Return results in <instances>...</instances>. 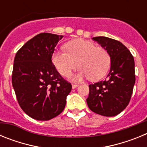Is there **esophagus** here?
I'll return each instance as SVG.
<instances>
[{
	"instance_id": "obj_1",
	"label": "esophagus",
	"mask_w": 147,
	"mask_h": 147,
	"mask_svg": "<svg viewBox=\"0 0 147 147\" xmlns=\"http://www.w3.org/2000/svg\"><path fill=\"white\" fill-rule=\"evenodd\" d=\"M78 86H79V85H77V84H73V85H72V88H73V89H74V88H77Z\"/></svg>"
}]
</instances>
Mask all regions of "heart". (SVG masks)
<instances>
[{
	"mask_svg": "<svg viewBox=\"0 0 147 147\" xmlns=\"http://www.w3.org/2000/svg\"><path fill=\"white\" fill-rule=\"evenodd\" d=\"M67 52L55 51L52 54L53 64L63 76H69L79 67L81 69L73 76L74 81L85 78L98 80L106 75L110 67V56L106 49L85 40H75L65 45Z\"/></svg>",
	"mask_w": 147,
	"mask_h": 147,
	"instance_id": "obj_1",
	"label": "heart"
}]
</instances>
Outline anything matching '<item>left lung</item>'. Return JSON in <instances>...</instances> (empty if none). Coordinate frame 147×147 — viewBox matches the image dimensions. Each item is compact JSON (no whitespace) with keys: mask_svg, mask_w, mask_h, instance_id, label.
Segmentation results:
<instances>
[{"mask_svg":"<svg viewBox=\"0 0 147 147\" xmlns=\"http://www.w3.org/2000/svg\"><path fill=\"white\" fill-rule=\"evenodd\" d=\"M110 56L107 78L89 85L88 107L104 116H115L129 104L136 82L134 58L125 45L106 37H93Z\"/></svg>","mask_w":147,"mask_h":147,"instance_id":"left-lung-1","label":"left lung"}]
</instances>
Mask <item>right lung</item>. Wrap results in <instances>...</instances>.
<instances>
[{
    "instance_id": "1",
    "label": "right lung",
    "mask_w": 147,
    "mask_h": 147,
    "mask_svg": "<svg viewBox=\"0 0 147 147\" xmlns=\"http://www.w3.org/2000/svg\"><path fill=\"white\" fill-rule=\"evenodd\" d=\"M62 35L41 33L29 40L15 55L12 86L22 110L31 118L48 121L63 111L71 90L51 61Z\"/></svg>"
}]
</instances>
